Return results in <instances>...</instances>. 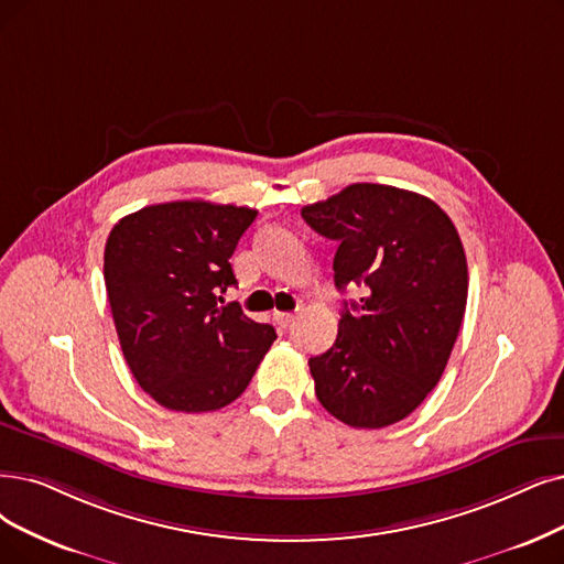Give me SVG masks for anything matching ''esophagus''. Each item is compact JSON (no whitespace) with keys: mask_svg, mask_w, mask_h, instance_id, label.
Segmentation results:
<instances>
[{"mask_svg":"<svg viewBox=\"0 0 564 564\" xmlns=\"http://www.w3.org/2000/svg\"><path fill=\"white\" fill-rule=\"evenodd\" d=\"M273 319H275V324H278V326L286 328V326L294 324L296 314H294V312H275V314H273Z\"/></svg>","mask_w":564,"mask_h":564,"instance_id":"34e87169","label":"esophagus"}]
</instances>
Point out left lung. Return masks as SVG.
<instances>
[{
  "mask_svg": "<svg viewBox=\"0 0 564 564\" xmlns=\"http://www.w3.org/2000/svg\"><path fill=\"white\" fill-rule=\"evenodd\" d=\"M335 240V286H364L328 351L310 358L324 410L351 427L410 416L452 356L467 303V261L454 221L416 192L356 183L301 210Z\"/></svg>",
  "mask_w": 564,
  "mask_h": 564,
  "instance_id": "8db88e82",
  "label": "left lung"
}]
</instances>
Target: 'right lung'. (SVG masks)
<instances>
[{
    "instance_id": "right-lung-1",
    "label": "right lung",
    "mask_w": 564,
    "mask_h": 564,
    "mask_svg": "<svg viewBox=\"0 0 564 564\" xmlns=\"http://www.w3.org/2000/svg\"><path fill=\"white\" fill-rule=\"evenodd\" d=\"M257 210L210 200L141 208L112 227L104 280L131 375L173 412H215L250 384L275 328L217 305Z\"/></svg>"
}]
</instances>
